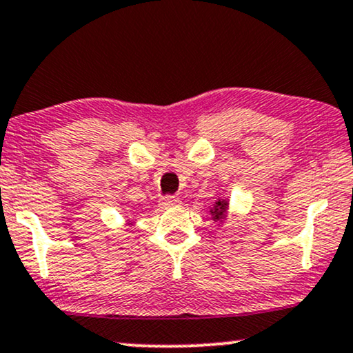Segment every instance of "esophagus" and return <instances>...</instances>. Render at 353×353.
Listing matches in <instances>:
<instances>
[{
    "instance_id": "esophagus-1",
    "label": "esophagus",
    "mask_w": 353,
    "mask_h": 353,
    "mask_svg": "<svg viewBox=\"0 0 353 353\" xmlns=\"http://www.w3.org/2000/svg\"><path fill=\"white\" fill-rule=\"evenodd\" d=\"M179 203H181V200L177 197H174V195H168V197H163L161 202H159L161 208H174V207H177Z\"/></svg>"
}]
</instances>
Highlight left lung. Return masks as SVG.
I'll return each instance as SVG.
<instances>
[{"mask_svg": "<svg viewBox=\"0 0 353 353\" xmlns=\"http://www.w3.org/2000/svg\"><path fill=\"white\" fill-rule=\"evenodd\" d=\"M226 210H228V202L223 199H218L213 208H210V215L215 221H223L226 216Z\"/></svg>", "mask_w": 353, "mask_h": 353, "instance_id": "8db88e82", "label": "left lung"}]
</instances>
